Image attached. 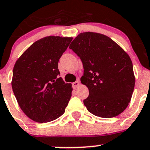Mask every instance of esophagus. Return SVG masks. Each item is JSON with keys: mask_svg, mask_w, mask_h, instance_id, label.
<instances>
[{"mask_svg": "<svg viewBox=\"0 0 150 150\" xmlns=\"http://www.w3.org/2000/svg\"><path fill=\"white\" fill-rule=\"evenodd\" d=\"M79 84H80L79 81H76L74 82V83H72V86H73V87H74V88H76L78 87L79 86Z\"/></svg>", "mask_w": 150, "mask_h": 150, "instance_id": "34e87169", "label": "esophagus"}]
</instances>
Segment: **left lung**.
Wrapping results in <instances>:
<instances>
[{
	"label": "left lung",
	"mask_w": 150,
	"mask_h": 150,
	"mask_svg": "<svg viewBox=\"0 0 150 150\" xmlns=\"http://www.w3.org/2000/svg\"><path fill=\"white\" fill-rule=\"evenodd\" d=\"M69 49L83 64L81 82L89 91L83 100L88 112L102 118L123 112L135 85L132 62L126 51L109 37L94 32L79 33Z\"/></svg>",
	"instance_id": "1"
}]
</instances>
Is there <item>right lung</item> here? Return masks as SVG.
<instances>
[{
  "label": "right lung",
  "instance_id": "obj_1",
  "mask_svg": "<svg viewBox=\"0 0 150 150\" xmlns=\"http://www.w3.org/2000/svg\"><path fill=\"white\" fill-rule=\"evenodd\" d=\"M72 37L50 36L38 40L17 59L13 71V91L19 107L39 123L55 120L65 112L71 83H65L58 63Z\"/></svg>",
  "mask_w": 150,
  "mask_h": 150
}]
</instances>
